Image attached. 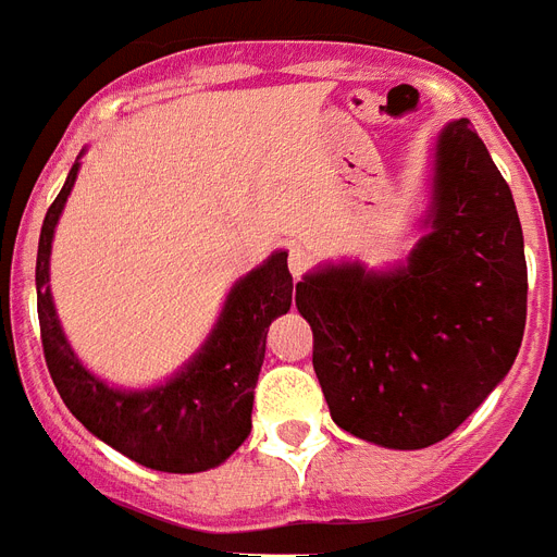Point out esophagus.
I'll list each match as a JSON object with an SVG mask.
<instances>
[{
	"label": "esophagus",
	"mask_w": 557,
	"mask_h": 557,
	"mask_svg": "<svg viewBox=\"0 0 557 557\" xmlns=\"http://www.w3.org/2000/svg\"><path fill=\"white\" fill-rule=\"evenodd\" d=\"M310 261H313L310 250H305V247H293L290 256H287V267H290V273H293V278H296V282H299L301 275L307 273Z\"/></svg>",
	"instance_id": "34e87169"
}]
</instances>
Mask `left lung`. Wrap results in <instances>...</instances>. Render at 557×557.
Here are the masks:
<instances>
[{"label": "left lung", "instance_id": "8db88e82", "mask_svg": "<svg viewBox=\"0 0 557 557\" xmlns=\"http://www.w3.org/2000/svg\"><path fill=\"white\" fill-rule=\"evenodd\" d=\"M313 371L333 422L382 448L446 440L506 380L527 324V256L509 184L469 120L431 144L403 261L339 258L301 275Z\"/></svg>", "mask_w": 557, "mask_h": 557}]
</instances>
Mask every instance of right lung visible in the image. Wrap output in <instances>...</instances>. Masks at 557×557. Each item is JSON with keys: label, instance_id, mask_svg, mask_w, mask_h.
<instances>
[{"label": "right lung", "instance_id": "add662e5", "mask_svg": "<svg viewBox=\"0 0 557 557\" xmlns=\"http://www.w3.org/2000/svg\"><path fill=\"white\" fill-rule=\"evenodd\" d=\"M83 154L86 149L74 160L39 233L37 310L53 385L69 411L128 460L169 474L215 469L250 437L267 331L293 305L287 250H273L250 273L235 278L201 348L175 373L146 388L106 382L71 348L51 296L53 235L77 184Z\"/></svg>", "mask_w": 557, "mask_h": 557}]
</instances>
